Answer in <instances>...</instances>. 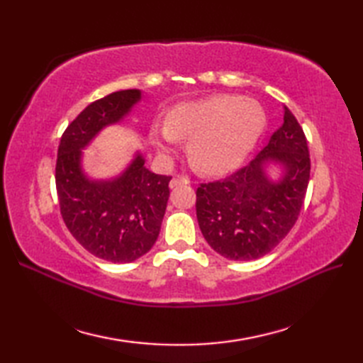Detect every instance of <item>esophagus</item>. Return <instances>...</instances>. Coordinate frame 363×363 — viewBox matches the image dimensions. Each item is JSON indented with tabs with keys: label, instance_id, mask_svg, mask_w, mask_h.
<instances>
[{
	"label": "esophagus",
	"instance_id": "34e87169",
	"mask_svg": "<svg viewBox=\"0 0 363 363\" xmlns=\"http://www.w3.org/2000/svg\"><path fill=\"white\" fill-rule=\"evenodd\" d=\"M190 181L187 179L186 176H174L172 181H169V187L174 189V187H179V186H187Z\"/></svg>",
	"mask_w": 363,
	"mask_h": 363
}]
</instances>
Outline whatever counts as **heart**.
Returning a JSON list of instances; mask_svg holds the SVG:
<instances>
[{
    "instance_id": "obj_1",
    "label": "heart",
    "mask_w": 363,
    "mask_h": 363,
    "mask_svg": "<svg viewBox=\"0 0 363 363\" xmlns=\"http://www.w3.org/2000/svg\"><path fill=\"white\" fill-rule=\"evenodd\" d=\"M264 125L265 115L256 101L215 95L173 107L156 142L168 151L174 140H189L191 165L207 174H223L245 159Z\"/></svg>"
}]
</instances>
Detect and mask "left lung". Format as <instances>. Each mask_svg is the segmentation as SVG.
<instances>
[{
	"instance_id": "left-lung-1",
	"label": "left lung",
	"mask_w": 363,
	"mask_h": 363,
	"mask_svg": "<svg viewBox=\"0 0 363 363\" xmlns=\"http://www.w3.org/2000/svg\"><path fill=\"white\" fill-rule=\"evenodd\" d=\"M268 158L284 165L281 183L266 179L263 162ZM309 179L311 156L304 130L284 106L282 126L256 159L225 179L198 186L196 218L206 242L229 260L265 256L295 226Z\"/></svg>"
}]
</instances>
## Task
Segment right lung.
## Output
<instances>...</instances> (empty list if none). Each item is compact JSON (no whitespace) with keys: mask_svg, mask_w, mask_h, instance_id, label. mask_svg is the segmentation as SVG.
<instances>
[{"mask_svg":"<svg viewBox=\"0 0 363 363\" xmlns=\"http://www.w3.org/2000/svg\"><path fill=\"white\" fill-rule=\"evenodd\" d=\"M138 99L135 89L96 99L67 126L57 148L54 176L65 226L90 254L113 264H128L152 248L172 176L151 173L137 156L118 179L91 182L81 172L79 157L99 129L123 118Z\"/></svg>","mask_w":363,"mask_h":363,"instance_id":"right-lung-1","label":"right lung"}]
</instances>
